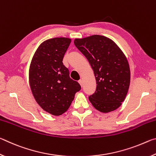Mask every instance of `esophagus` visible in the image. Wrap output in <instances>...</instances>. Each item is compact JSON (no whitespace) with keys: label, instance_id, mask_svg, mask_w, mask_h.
I'll return each mask as SVG.
<instances>
[{"label":"esophagus","instance_id":"obj_1","mask_svg":"<svg viewBox=\"0 0 156 156\" xmlns=\"http://www.w3.org/2000/svg\"><path fill=\"white\" fill-rule=\"evenodd\" d=\"M78 83H79V84H80V86L81 87H83V80H78Z\"/></svg>","mask_w":156,"mask_h":156}]
</instances>
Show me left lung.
Instances as JSON below:
<instances>
[{
	"instance_id": "8db88e82",
	"label": "left lung",
	"mask_w": 156,
	"mask_h": 156,
	"mask_svg": "<svg viewBox=\"0 0 156 156\" xmlns=\"http://www.w3.org/2000/svg\"><path fill=\"white\" fill-rule=\"evenodd\" d=\"M74 44L88 60L96 77V89L89 96V101L103 113L118 109L130 84V69L125 54L114 42L103 36L76 39Z\"/></svg>"
}]
</instances>
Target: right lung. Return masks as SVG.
<instances>
[{
	"label": "right lung",
	"instance_id": "obj_1",
	"mask_svg": "<svg viewBox=\"0 0 156 156\" xmlns=\"http://www.w3.org/2000/svg\"><path fill=\"white\" fill-rule=\"evenodd\" d=\"M71 39L54 38L42 43L30 67V84L37 103L51 114L60 115L71 105L80 90L78 82L69 77L62 60Z\"/></svg>",
	"mask_w": 156,
	"mask_h": 156
}]
</instances>
